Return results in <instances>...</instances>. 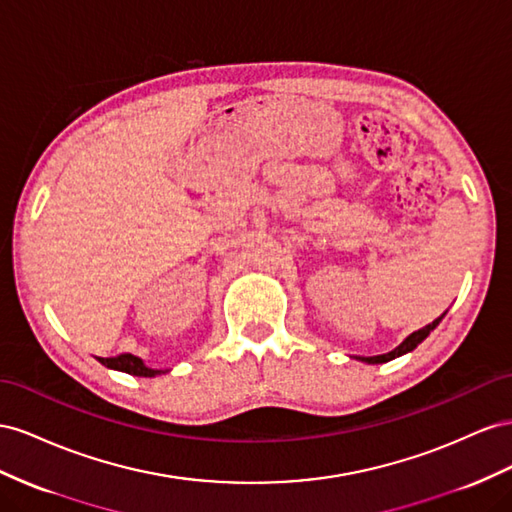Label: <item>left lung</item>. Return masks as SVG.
Segmentation results:
<instances>
[{
	"instance_id": "obj_1",
	"label": "left lung",
	"mask_w": 512,
	"mask_h": 512,
	"mask_svg": "<svg viewBox=\"0 0 512 512\" xmlns=\"http://www.w3.org/2000/svg\"><path fill=\"white\" fill-rule=\"evenodd\" d=\"M444 315H446V313H444ZM444 315H440V317H437L435 321H431L429 326H425V328H420V330L412 332L410 337H407V339H405L397 349H392V352H388V354H384V356H371V358H360V360L369 362V364H379V362H388V360H392V358H399V356H403V354H407V352H412V349H414L418 343H422V341H425V339L429 337V332H431L437 324H440Z\"/></svg>"
}]
</instances>
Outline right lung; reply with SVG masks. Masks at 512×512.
Returning a JSON list of instances; mask_svg holds the SVG:
<instances>
[{
    "mask_svg": "<svg viewBox=\"0 0 512 512\" xmlns=\"http://www.w3.org/2000/svg\"><path fill=\"white\" fill-rule=\"evenodd\" d=\"M105 367L109 369H118V371H124V373H130V375H137V377H154V375H160L163 371H154V369H148L145 364L141 362V358L133 356V354H120L115 358H98Z\"/></svg>",
    "mask_w": 512,
    "mask_h": 512,
    "instance_id": "add662e5",
    "label": "right lung"
}]
</instances>
